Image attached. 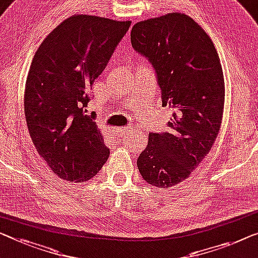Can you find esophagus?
Returning <instances> with one entry per match:
<instances>
[{
  "label": "esophagus",
  "instance_id": "34e87169",
  "mask_svg": "<svg viewBox=\"0 0 258 258\" xmlns=\"http://www.w3.org/2000/svg\"><path fill=\"white\" fill-rule=\"evenodd\" d=\"M131 128L132 127H121V128H117V127H112V128H110L111 131H112V132H114L116 134H119V136H121V134H125V133H127V132H130L131 131Z\"/></svg>",
  "mask_w": 258,
  "mask_h": 258
}]
</instances>
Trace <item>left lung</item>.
I'll use <instances>...</instances> for the list:
<instances>
[{
	"instance_id": "8db88e82",
	"label": "left lung",
	"mask_w": 258,
	"mask_h": 258,
	"mask_svg": "<svg viewBox=\"0 0 258 258\" xmlns=\"http://www.w3.org/2000/svg\"><path fill=\"white\" fill-rule=\"evenodd\" d=\"M131 43L148 57L162 91V105L174 110L169 131L149 133L138 169L156 187L190 177L220 131L225 81L214 44L190 16L170 13L134 24Z\"/></svg>"
}]
</instances>
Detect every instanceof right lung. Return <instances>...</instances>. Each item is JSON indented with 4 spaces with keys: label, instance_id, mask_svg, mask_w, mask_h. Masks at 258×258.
Segmentation results:
<instances>
[{
    "label": "right lung",
    "instance_id": "add662e5",
    "mask_svg": "<svg viewBox=\"0 0 258 258\" xmlns=\"http://www.w3.org/2000/svg\"><path fill=\"white\" fill-rule=\"evenodd\" d=\"M130 21L74 15L36 51L24 91V112L37 152L60 178L86 182L104 166L110 149L86 107Z\"/></svg>",
    "mask_w": 258,
    "mask_h": 258
}]
</instances>
